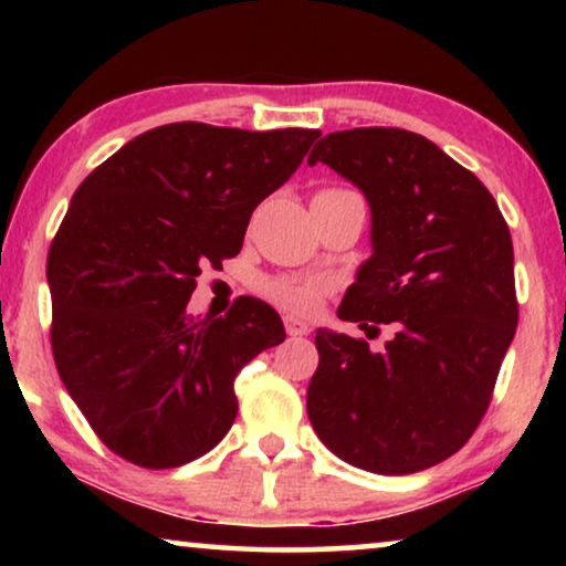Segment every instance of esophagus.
I'll use <instances>...</instances> for the list:
<instances>
[{"mask_svg": "<svg viewBox=\"0 0 566 566\" xmlns=\"http://www.w3.org/2000/svg\"><path fill=\"white\" fill-rule=\"evenodd\" d=\"M283 324H285V332H289L291 337H304V335H308V332H312V327H308L306 322L296 319V316H283Z\"/></svg>", "mask_w": 566, "mask_h": 566, "instance_id": "1", "label": "esophagus"}]
</instances>
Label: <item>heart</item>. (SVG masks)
I'll list each match as a JSON object with an SVG mask.
<instances>
[{"label": "heart", "mask_w": 566, "mask_h": 566, "mask_svg": "<svg viewBox=\"0 0 566 566\" xmlns=\"http://www.w3.org/2000/svg\"><path fill=\"white\" fill-rule=\"evenodd\" d=\"M262 296L291 314H312L329 293V283L308 275H270L260 283Z\"/></svg>", "instance_id": "obj_1"}]
</instances>
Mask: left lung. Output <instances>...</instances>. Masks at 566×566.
<instances>
[{"instance_id":"1","label":"left lung","mask_w":566,"mask_h":566,"mask_svg":"<svg viewBox=\"0 0 566 566\" xmlns=\"http://www.w3.org/2000/svg\"><path fill=\"white\" fill-rule=\"evenodd\" d=\"M316 161L358 185L374 219V254L337 316L366 335L389 324L394 337L370 353L316 332L308 420L353 467L415 474L467 446L492 401L517 327L507 221L474 172L412 130H335Z\"/></svg>"}]
</instances>
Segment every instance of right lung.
I'll use <instances>...</instances> for the list:
<instances>
[{
    "label": "right lung",
    "mask_w": 566,
    "mask_h": 566,
    "mask_svg": "<svg viewBox=\"0 0 566 566\" xmlns=\"http://www.w3.org/2000/svg\"><path fill=\"white\" fill-rule=\"evenodd\" d=\"M319 138L182 120L146 130L76 188L49 250L51 347L95 436L144 469L211 451L237 417L234 378L285 339L265 301L190 319L200 268L242 250L254 208Z\"/></svg>",
    "instance_id": "add662e5"
}]
</instances>
